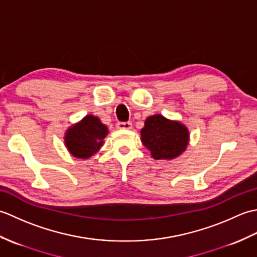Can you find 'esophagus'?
<instances>
[{"instance_id": "esophagus-1", "label": "esophagus", "mask_w": 257, "mask_h": 257, "mask_svg": "<svg viewBox=\"0 0 257 257\" xmlns=\"http://www.w3.org/2000/svg\"><path fill=\"white\" fill-rule=\"evenodd\" d=\"M117 128H118V129H123V130H129V129L133 128V123L129 122V121L118 122V123H117Z\"/></svg>"}]
</instances>
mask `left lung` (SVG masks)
<instances>
[{
    "mask_svg": "<svg viewBox=\"0 0 257 257\" xmlns=\"http://www.w3.org/2000/svg\"><path fill=\"white\" fill-rule=\"evenodd\" d=\"M141 143L156 160H172L187 150L190 133L187 125L157 113L146 119L140 130Z\"/></svg>",
    "mask_w": 257,
    "mask_h": 257,
    "instance_id": "8db88e82",
    "label": "left lung"
}]
</instances>
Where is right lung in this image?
<instances>
[{
	"instance_id": "1",
	"label": "right lung",
	"mask_w": 257,
	"mask_h": 257,
	"mask_svg": "<svg viewBox=\"0 0 257 257\" xmlns=\"http://www.w3.org/2000/svg\"><path fill=\"white\" fill-rule=\"evenodd\" d=\"M108 135V127L94 114H87L66 130L64 143L69 154L78 159H88L100 150Z\"/></svg>"
}]
</instances>
